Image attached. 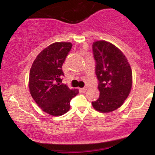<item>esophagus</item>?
<instances>
[{"label":"esophagus","instance_id":"esophagus-1","mask_svg":"<svg viewBox=\"0 0 155 155\" xmlns=\"http://www.w3.org/2000/svg\"><path fill=\"white\" fill-rule=\"evenodd\" d=\"M87 87H83V88H80V91L81 92H86V90H87Z\"/></svg>","mask_w":155,"mask_h":155}]
</instances>
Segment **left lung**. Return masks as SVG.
<instances>
[{
  "mask_svg": "<svg viewBox=\"0 0 155 155\" xmlns=\"http://www.w3.org/2000/svg\"><path fill=\"white\" fill-rule=\"evenodd\" d=\"M92 51L100 96L92 105L100 112H111L128 97L132 87V70L123 53L109 42H94Z\"/></svg>",
  "mask_w": 155,
  "mask_h": 155,
  "instance_id": "obj_1",
  "label": "left lung"
}]
</instances>
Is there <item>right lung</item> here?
<instances>
[{
	"mask_svg": "<svg viewBox=\"0 0 155 155\" xmlns=\"http://www.w3.org/2000/svg\"><path fill=\"white\" fill-rule=\"evenodd\" d=\"M72 47L70 42H56L41 51L32 65L29 90L37 105L46 113L61 116L70 109V101L79 93L62 84V66Z\"/></svg>",
	"mask_w": 155,
	"mask_h": 155,
	"instance_id": "obj_1",
	"label": "right lung"
}]
</instances>
